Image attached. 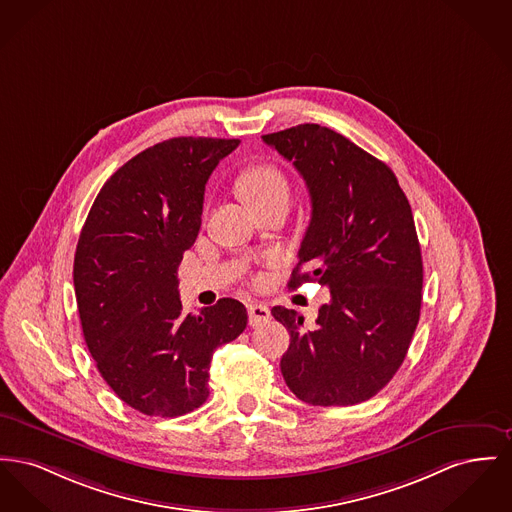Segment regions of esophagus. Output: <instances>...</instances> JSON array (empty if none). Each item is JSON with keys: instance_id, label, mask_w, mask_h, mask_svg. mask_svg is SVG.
Returning <instances> with one entry per match:
<instances>
[{"instance_id": "34e87169", "label": "esophagus", "mask_w": 512, "mask_h": 512, "mask_svg": "<svg viewBox=\"0 0 512 512\" xmlns=\"http://www.w3.org/2000/svg\"><path fill=\"white\" fill-rule=\"evenodd\" d=\"M247 313H249V325L251 327H259V325H263L271 319V311L265 303H249Z\"/></svg>"}]
</instances>
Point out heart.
<instances>
[{"label": "heart", "mask_w": 512, "mask_h": 512, "mask_svg": "<svg viewBox=\"0 0 512 512\" xmlns=\"http://www.w3.org/2000/svg\"><path fill=\"white\" fill-rule=\"evenodd\" d=\"M240 191L243 199L259 209L274 199L290 195V185L286 176L272 164H259L245 170L240 178Z\"/></svg>", "instance_id": "heart-1"}]
</instances>
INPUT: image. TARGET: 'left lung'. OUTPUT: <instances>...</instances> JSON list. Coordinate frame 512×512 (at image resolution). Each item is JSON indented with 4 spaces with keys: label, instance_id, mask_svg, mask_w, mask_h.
Instances as JSON below:
<instances>
[{
    "label": "left lung",
    "instance_id": "left-lung-1",
    "mask_svg": "<svg viewBox=\"0 0 512 512\" xmlns=\"http://www.w3.org/2000/svg\"><path fill=\"white\" fill-rule=\"evenodd\" d=\"M309 189L311 220L288 288L331 292L315 327L272 307L290 332L286 385L313 406H352L381 391L402 365L420 321L423 265L410 203L391 168L317 123L263 135Z\"/></svg>",
    "mask_w": 512,
    "mask_h": 512
}]
</instances>
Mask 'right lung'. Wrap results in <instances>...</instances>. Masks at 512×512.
Segmentation results:
<instances>
[{"label": "right lung", "mask_w": 512, "mask_h": 512, "mask_svg": "<svg viewBox=\"0 0 512 512\" xmlns=\"http://www.w3.org/2000/svg\"><path fill=\"white\" fill-rule=\"evenodd\" d=\"M238 145L174 137L139 152L102 185L81 230L73 284L87 348L110 389L145 416L199 408L214 350L247 325L238 300L222 298L191 315L178 292L205 185Z\"/></svg>", "instance_id": "1"}]
</instances>
